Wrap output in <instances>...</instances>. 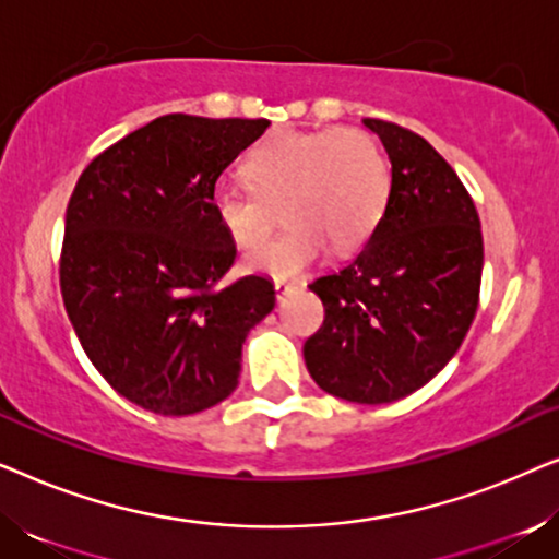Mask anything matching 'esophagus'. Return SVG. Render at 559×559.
<instances>
[{
	"mask_svg": "<svg viewBox=\"0 0 559 559\" xmlns=\"http://www.w3.org/2000/svg\"><path fill=\"white\" fill-rule=\"evenodd\" d=\"M302 287V282H285V280H277L274 282V293H277V300H285V297L293 293V289Z\"/></svg>",
	"mask_w": 559,
	"mask_h": 559,
	"instance_id": "esophagus-1",
	"label": "esophagus"
}]
</instances>
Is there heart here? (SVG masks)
I'll return each instance as SVG.
<instances>
[{"label": "heart", "instance_id": "1", "mask_svg": "<svg viewBox=\"0 0 559 559\" xmlns=\"http://www.w3.org/2000/svg\"><path fill=\"white\" fill-rule=\"evenodd\" d=\"M249 188L218 182L211 211L236 247L249 249L272 231L282 211L287 231L247 254L251 272L295 280L328 243L350 251L369 239L389 201L384 150L364 129L280 132L249 152Z\"/></svg>", "mask_w": 559, "mask_h": 559}]
</instances>
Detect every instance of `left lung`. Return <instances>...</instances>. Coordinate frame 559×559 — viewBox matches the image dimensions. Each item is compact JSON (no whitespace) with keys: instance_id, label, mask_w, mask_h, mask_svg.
<instances>
[{"instance_id":"left-lung-1","label":"left lung","mask_w":559,"mask_h":559,"mask_svg":"<svg viewBox=\"0 0 559 559\" xmlns=\"http://www.w3.org/2000/svg\"><path fill=\"white\" fill-rule=\"evenodd\" d=\"M392 188L354 262L310 285L325 320L302 356L323 392L386 404L417 392L455 356L476 318L484 236L473 198L438 150L384 119Z\"/></svg>"}]
</instances>
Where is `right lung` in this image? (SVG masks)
I'll return each instance as SVG.
<instances>
[{
    "instance_id": "1",
    "label": "right lung",
    "mask_w": 559,
    "mask_h": 559,
    "mask_svg": "<svg viewBox=\"0 0 559 559\" xmlns=\"http://www.w3.org/2000/svg\"><path fill=\"white\" fill-rule=\"evenodd\" d=\"M266 119L167 114L88 163L66 211L60 293L114 392L165 417L239 384L241 343L274 308L266 277L221 285L236 259L211 211L218 175Z\"/></svg>"
}]
</instances>
